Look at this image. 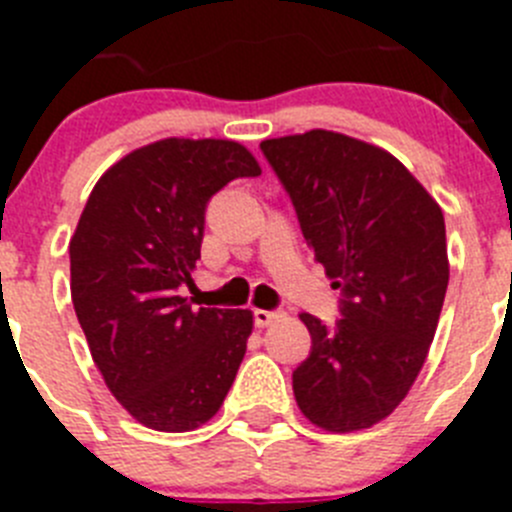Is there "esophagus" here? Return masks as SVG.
<instances>
[{
	"label": "esophagus",
	"mask_w": 512,
	"mask_h": 512,
	"mask_svg": "<svg viewBox=\"0 0 512 512\" xmlns=\"http://www.w3.org/2000/svg\"><path fill=\"white\" fill-rule=\"evenodd\" d=\"M282 318V312L279 310H253V325L256 328H266V325L277 323Z\"/></svg>",
	"instance_id": "34e87169"
}]
</instances>
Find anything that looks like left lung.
Listing matches in <instances>:
<instances>
[{
	"label": "left lung",
	"mask_w": 512,
	"mask_h": 512,
	"mask_svg": "<svg viewBox=\"0 0 512 512\" xmlns=\"http://www.w3.org/2000/svg\"><path fill=\"white\" fill-rule=\"evenodd\" d=\"M302 235L341 289L333 325L302 312L310 356L292 374L305 418L333 433L369 428L423 369L449 287L443 212L405 166L330 130L261 143Z\"/></svg>",
	"instance_id": "left-lung-1"
}]
</instances>
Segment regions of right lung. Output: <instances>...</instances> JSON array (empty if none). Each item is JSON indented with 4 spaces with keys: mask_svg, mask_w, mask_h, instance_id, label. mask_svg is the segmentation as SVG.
Returning <instances> with one entry per match:
<instances>
[{
    "mask_svg": "<svg viewBox=\"0 0 512 512\" xmlns=\"http://www.w3.org/2000/svg\"><path fill=\"white\" fill-rule=\"evenodd\" d=\"M235 140L166 138L102 174L71 238V300L104 382L138 423L182 433L207 423L233 384L253 315L194 307L212 194L259 176Z\"/></svg>",
    "mask_w": 512,
    "mask_h": 512,
    "instance_id": "right-lung-1",
    "label": "right lung"
}]
</instances>
